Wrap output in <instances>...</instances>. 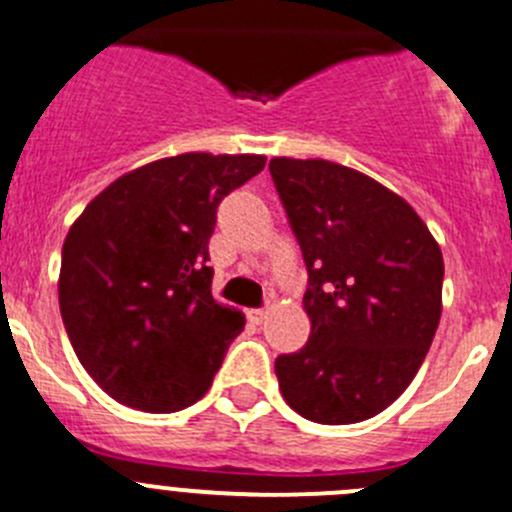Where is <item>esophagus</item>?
I'll return each mask as SVG.
<instances>
[{"label": "esophagus", "mask_w": 512, "mask_h": 512, "mask_svg": "<svg viewBox=\"0 0 512 512\" xmlns=\"http://www.w3.org/2000/svg\"><path fill=\"white\" fill-rule=\"evenodd\" d=\"M247 317H250V320L255 322V325H260V322L267 317V310H265V307H255V310L247 312Z\"/></svg>", "instance_id": "34e87169"}]
</instances>
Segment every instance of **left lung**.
Returning a JSON list of instances; mask_svg holds the SVG:
<instances>
[{
  "label": "left lung",
  "mask_w": 512,
  "mask_h": 512,
  "mask_svg": "<svg viewBox=\"0 0 512 512\" xmlns=\"http://www.w3.org/2000/svg\"><path fill=\"white\" fill-rule=\"evenodd\" d=\"M307 267L305 347L275 360L302 418L347 425L413 382L443 312V252L418 212L362 172L327 160H270Z\"/></svg>",
  "instance_id": "1"
}]
</instances>
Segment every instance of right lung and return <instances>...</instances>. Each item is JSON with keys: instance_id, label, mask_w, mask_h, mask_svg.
I'll return each instance as SVG.
<instances>
[{"instance_id": "1", "label": "right lung", "mask_w": 512, "mask_h": 512, "mask_svg": "<svg viewBox=\"0 0 512 512\" xmlns=\"http://www.w3.org/2000/svg\"><path fill=\"white\" fill-rule=\"evenodd\" d=\"M262 155L150 162L99 192L69 227L59 270L64 330L117 403L177 413L210 390L245 315L212 297L210 237L222 197Z\"/></svg>"}]
</instances>
